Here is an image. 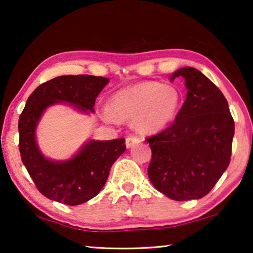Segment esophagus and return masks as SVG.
Wrapping results in <instances>:
<instances>
[{
	"mask_svg": "<svg viewBox=\"0 0 253 253\" xmlns=\"http://www.w3.org/2000/svg\"><path fill=\"white\" fill-rule=\"evenodd\" d=\"M138 143H140V139L138 137H134V136H127L126 139V147H131L132 145L138 144Z\"/></svg>",
	"mask_w": 253,
	"mask_h": 253,
	"instance_id": "esophagus-1",
	"label": "esophagus"
}]
</instances>
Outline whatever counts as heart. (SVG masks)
I'll return each mask as SVG.
<instances>
[{
    "instance_id": "b5f03b06",
    "label": "heart",
    "mask_w": 253,
    "mask_h": 253,
    "mask_svg": "<svg viewBox=\"0 0 253 253\" xmlns=\"http://www.w3.org/2000/svg\"><path fill=\"white\" fill-rule=\"evenodd\" d=\"M183 103L181 89L160 82H141L117 91L110 99V113L106 119H132V126L141 133H154L174 122Z\"/></svg>"
}]
</instances>
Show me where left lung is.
Returning <instances> with one entry per match:
<instances>
[{
	"label": "left lung",
	"mask_w": 253,
	"mask_h": 253,
	"mask_svg": "<svg viewBox=\"0 0 253 253\" xmlns=\"http://www.w3.org/2000/svg\"><path fill=\"white\" fill-rule=\"evenodd\" d=\"M186 99L171 126L147 138L152 150L148 178L168 198L205 197L228 168L235 124L222 92L199 70L181 68Z\"/></svg>",
	"instance_id": "8db88e82"
}]
</instances>
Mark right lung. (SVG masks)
Masks as SVG:
<instances>
[{
  "mask_svg": "<svg viewBox=\"0 0 253 253\" xmlns=\"http://www.w3.org/2000/svg\"><path fill=\"white\" fill-rule=\"evenodd\" d=\"M109 79L91 75L60 76L38 86L18 121L20 158L37 189L48 199L76 206L92 199L108 178L109 170L126 151V139L89 140L74 158L53 161L41 153L36 129L44 110L65 102L81 112L94 113L96 96Z\"/></svg>",
  "mask_w": 253,
  "mask_h": 253,
  "instance_id": "obj_1",
  "label": "right lung"
}]
</instances>
